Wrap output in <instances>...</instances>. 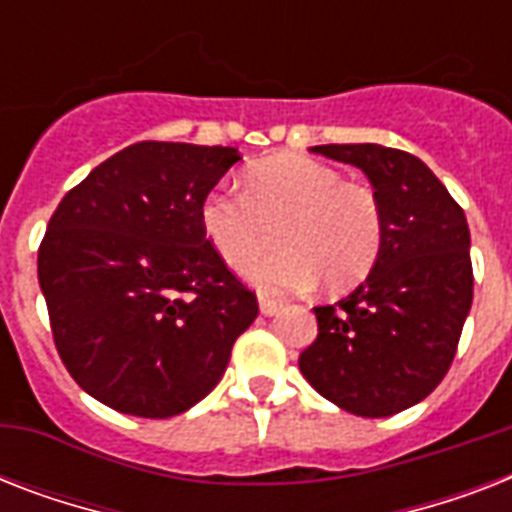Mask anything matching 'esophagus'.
Returning a JSON list of instances; mask_svg holds the SVG:
<instances>
[{
  "mask_svg": "<svg viewBox=\"0 0 512 512\" xmlns=\"http://www.w3.org/2000/svg\"><path fill=\"white\" fill-rule=\"evenodd\" d=\"M279 311V300H271V297H260V313L263 316H273Z\"/></svg>",
  "mask_w": 512,
  "mask_h": 512,
  "instance_id": "obj_1",
  "label": "esophagus"
}]
</instances>
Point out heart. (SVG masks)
Here are the masks:
<instances>
[{
	"mask_svg": "<svg viewBox=\"0 0 512 512\" xmlns=\"http://www.w3.org/2000/svg\"><path fill=\"white\" fill-rule=\"evenodd\" d=\"M201 231L233 271H247L273 239V252L249 271L271 295L305 292L324 279L332 292L356 287L385 241L377 193L342 180L329 164L297 154L271 156L244 172L241 193L215 188L201 199Z\"/></svg>",
	"mask_w": 512,
	"mask_h": 512,
	"instance_id": "obj_1",
	"label": "heart"
}]
</instances>
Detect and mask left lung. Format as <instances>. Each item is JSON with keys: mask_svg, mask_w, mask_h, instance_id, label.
Here are the masks:
<instances>
[{"mask_svg": "<svg viewBox=\"0 0 512 512\" xmlns=\"http://www.w3.org/2000/svg\"><path fill=\"white\" fill-rule=\"evenodd\" d=\"M372 183L385 241L364 284L319 305V335L300 372L321 396L358 417H390L444 380L473 303L465 212L417 156L377 143L313 146Z\"/></svg>", "mask_w": 512, "mask_h": 512, "instance_id": "left-lung-1", "label": "left lung"}]
</instances>
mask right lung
Wrapping results in <instances>:
<instances>
[{
	"instance_id": "obj_1",
	"label": "right lung",
	"mask_w": 512,
	"mask_h": 512,
	"mask_svg": "<svg viewBox=\"0 0 512 512\" xmlns=\"http://www.w3.org/2000/svg\"><path fill=\"white\" fill-rule=\"evenodd\" d=\"M236 148L143 140L98 164L52 212L39 287L68 374L100 404L164 420L223 377L257 297L209 247L201 199Z\"/></svg>"
}]
</instances>
